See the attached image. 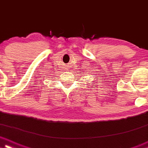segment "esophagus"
I'll return each instance as SVG.
<instances>
[{
  "label": "esophagus",
  "instance_id": "obj_1",
  "mask_svg": "<svg viewBox=\"0 0 148 148\" xmlns=\"http://www.w3.org/2000/svg\"><path fill=\"white\" fill-rule=\"evenodd\" d=\"M65 69H66L67 71H68V70L70 69V68H69V66H68V65H66V66H65Z\"/></svg>",
  "mask_w": 148,
  "mask_h": 148
}]
</instances>
